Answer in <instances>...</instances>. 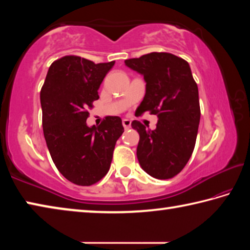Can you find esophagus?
Listing matches in <instances>:
<instances>
[{"instance_id":"esophagus-1","label":"esophagus","mask_w":250,"mask_h":250,"mask_svg":"<svg viewBox=\"0 0 250 250\" xmlns=\"http://www.w3.org/2000/svg\"><path fill=\"white\" fill-rule=\"evenodd\" d=\"M122 125H124V128L125 130H128L131 126V121L129 119H124L122 120Z\"/></svg>"}]
</instances>
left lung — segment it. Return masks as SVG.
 Returning <instances> with one entry per match:
<instances>
[{"label": "left lung", "mask_w": 250, "mask_h": 250, "mask_svg": "<svg viewBox=\"0 0 250 250\" xmlns=\"http://www.w3.org/2000/svg\"><path fill=\"white\" fill-rule=\"evenodd\" d=\"M125 64L142 75L146 83L137 116L150 111L159 118L154 130L137 120L131 124L140 135L139 163L155 179H171L191 158L201 119L198 88L191 68L188 62L170 53H150L126 59Z\"/></svg>", "instance_id": "1"}]
</instances>
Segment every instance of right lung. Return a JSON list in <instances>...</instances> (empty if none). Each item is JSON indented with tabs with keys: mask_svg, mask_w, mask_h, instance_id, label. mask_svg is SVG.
Returning a JSON list of instances; mask_svg holds the SVG:
<instances>
[{
	"mask_svg": "<svg viewBox=\"0 0 250 250\" xmlns=\"http://www.w3.org/2000/svg\"><path fill=\"white\" fill-rule=\"evenodd\" d=\"M115 62L95 64L65 56L50 65L41 90L43 131L58 171L71 183L89 186L107 174L118 139L124 133L120 117H105L87 125L88 108Z\"/></svg>",
	"mask_w": 250,
	"mask_h": 250,
	"instance_id": "add662e5",
	"label": "right lung"
}]
</instances>
